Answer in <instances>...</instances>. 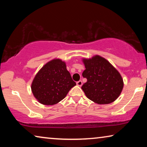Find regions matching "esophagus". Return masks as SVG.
Here are the masks:
<instances>
[{
    "label": "esophagus",
    "instance_id": "esophagus-1",
    "mask_svg": "<svg viewBox=\"0 0 147 147\" xmlns=\"http://www.w3.org/2000/svg\"><path fill=\"white\" fill-rule=\"evenodd\" d=\"M76 84H77V86H82V80H79L78 82H77Z\"/></svg>",
    "mask_w": 147,
    "mask_h": 147
}]
</instances>
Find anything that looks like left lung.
I'll list each match as a JSON object with an SVG mask.
<instances>
[{
  "instance_id": "8db88e82",
  "label": "left lung",
  "mask_w": 147,
  "mask_h": 147,
  "mask_svg": "<svg viewBox=\"0 0 147 147\" xmlns=\"http://www.w3.org/2000/svg\"><path fill=\"white\" fill-rule=\"evenodd\" d=\"M86 69L82 76L87 82L82 86L87 97L98 104H109L120 95L123 80L120 73L100 56L83 59Z\"/></svg>"
}]
</instances>
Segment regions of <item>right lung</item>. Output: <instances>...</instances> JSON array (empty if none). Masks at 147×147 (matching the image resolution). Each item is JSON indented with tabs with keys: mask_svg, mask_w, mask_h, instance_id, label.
I'll use <instances>...</instances> for the list:
<instances>
[{
	"mask_svg": "<svg viewBox=\"0 0 147 147\" xmlns=\"http://www.w3.org/2000/svg\"><path fill=\"white\" fill-rule=\"evenodd\" d=\"M76 86L64 61L59 59L50 61L35 76L31 89L34 96L45 105H54L65 97Z\"/></svg>",
	"mask_w": 147,
	"mask_h": 147,
	"instance_id": "1",
	"label": "right lung"
}]
</instances>
